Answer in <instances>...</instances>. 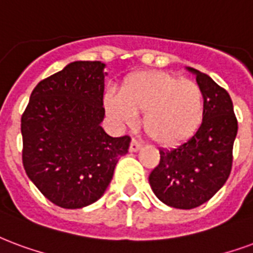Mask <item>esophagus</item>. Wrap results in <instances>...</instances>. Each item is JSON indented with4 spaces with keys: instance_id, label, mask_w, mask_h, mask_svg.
Masks as SVG:
<instances>
[{
    "instance_id": "1",
    "label": "esophagus",
    "mask_w": 253,
    "mask_h": 253,
    "mask_svg": "<svg viewBox=\"0 0 253 253\" xmlns=\"http://www.w3.org/2000/svg\"><path fill=\"white\" fill-rule=\"evenodd\" d=\"M142 147V142H139L135 138H132L131 143H130V151H138Z\"/></svg>"
}]
</instances>
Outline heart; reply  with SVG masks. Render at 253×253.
I'll return each instance as SVG.
<instances>
[{"mask_svg": "<svg viewBox=\"0 0 253 253\" xmlns=\"http://www.w3.org/2000/svg\"><path fill=\"white\" fill-rule=\"evenodd\" d=\"M104 104L122 126H132L136 114L143 112L145 132L164 146L188 139L204 115L203 89L196 82L158 71L131 75L122 85L121 95H110Z\"/></svg>", "mask_w": 253, "mask_h": 253, "instance_id": "1", "label": "heart"}]
</instances>
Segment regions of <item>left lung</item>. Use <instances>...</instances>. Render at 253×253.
<instances>
[{
    "instance_id": "8db88e82",
    "label": "left lung",
    "mask_w": 253,
    "mask_h": 253,
    "mask_svg": "<svg viewBox=\"0 0 253 253\" xmlns=\"http://www.w3.org/2000/svg\"><path fill=\"white\" fill-rule=\"evenodd\" d=\"M197 75L203 89V123L192 138L170 150H160V164L149 175L153 192L177 209L203 205L220 190L229 177L237 119L226 89L207 74Z\"/></svg>"
}]
</instances>
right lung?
<instances>
[{
    "mask_svg": "<svg viewBox=\"0 0 253 253\" xmlns=\"http://www.w3.org/2000/svg\"><path fill=\"white\" fill-rule=\"evenodd\" d=\"M103 68L100 61H74L41 80L21 117L24 169L50 203L65 209L102 197L131 141L100 126Z\"/></svg>",
    "mask_w": 253,
    "mask_h": 253,
    "instance_id": "add662e5",
    "label": "right lung"
}]
</instances>
